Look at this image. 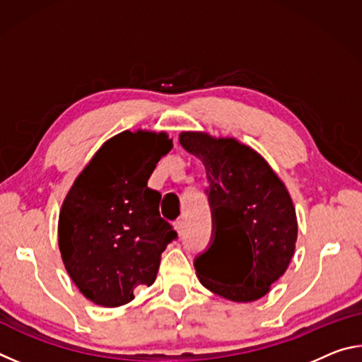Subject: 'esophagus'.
Masks as SVG:
<instances>
[{
	"instance_id": "obj_1",
	"label": "esophagus",
	"mask_w": 362,
	"mask_h": 362,
	"mask_svg": "<svg viewBox=\"0 0 362 362\" xmlns=\"http://www.w3.org/2000/svg\"><path fill=\"white\" fill-rule=\"evenodd\" d=\"M174 226H175L177 233H179V235H182V233H183V220L182 218H177L175 222H174Z\"/></svg>"
}]
</instances>
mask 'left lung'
Segmentation results:
<instances>
[{
	"mask_svg": "<svg viewBox=\"0 0 362 362\" xmlns=\"http://www.w3.org/2000/svg\"><path fill=\"white\" fill-rule=\"evenodd\" d=\"M180 145L201 159L209 185L212 243L194 257L206 289L233 302L265 296L289 267L297 217L284 183L265 159L235 139L182 132ZM247 250L250 265H239Z\"/></svg>",
	"mask_w": 362,
	"mask_h": 362,
	"instance_id": "1",
	"label": "left lung"
}]
</instances>
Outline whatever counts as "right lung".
<instances>
[{
    "mask_svg": "<svg viewBox=\"0 0 362 362\" xmlns=\"http://www.w3.org/2000/svg\"><path fill=\"white\" fill-rule=\"evenodd\" d=\"M173 148L164 132L124 131L103 144L73 183L59 216V247L73 283L90 302L119 306L151 286L177 231L159 214L148 179Z\"/></svg>",
    "mask_w": 362,
    "mask_h": 362,
    "instance_id": "right-lung-1",
    "label": "right lung"
}]
</instances>
